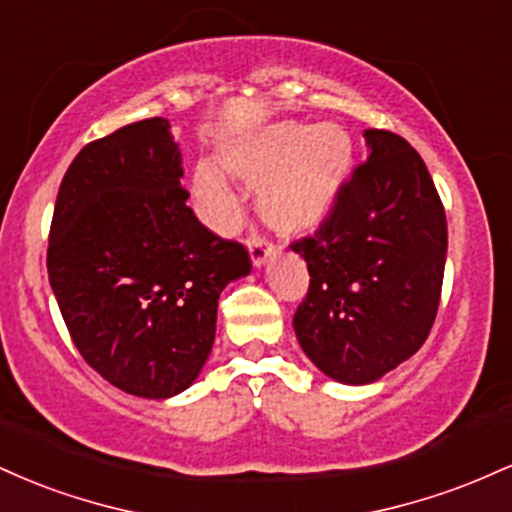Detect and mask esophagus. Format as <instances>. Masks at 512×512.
<instances>
[{"mask_svg": "<svg viewBox=\"0 0 512 512\" xmlns=\"http://www.w3.org/2000/svg\"><path fill=\"white\" fill-rule=\"evenodd\" d=\"M248 248H250V257H252V264H255V267H262V264L276 252V245L272 243V240H267L262 236H252L248 240Z\"/></svg>", "mask_w": 512, "mask_h": 512, "instance_id": "34e87169", "label": "esophagus"}]
</instances>
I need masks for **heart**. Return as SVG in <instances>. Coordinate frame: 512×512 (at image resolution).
Instances as JSON below:
<instances>
[{
  "label": "heart",
  "instance_id": "obj_1",
  "mask_svg": "<svg viewBox=\"0 0 512 512\" xmlns=\"http://www.w3.org/2000/svg\"><path fill=\"white\" fill-rule=\"evenodd\" d=\"M354 144L334 122H276L223 149V168L250 187H262L260 211L274 228L303 233L332 209L349 175ZM192 192L214 226L236 221V195L216 168L199 166Z\"/></svg>",
  "mask_w": 512,
  "mask_h": 512
}]
</instances>
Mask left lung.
Returning a JSON list of instances; mask_svg holds the SVG:
<instances>
[{"instance_id":"8db88e82","label":"left lung","mask_w":512,"mask_h":512,"mask_svg":"<svg viewBox=\"0 0 512 512\" xmlns=\"http://www.w3.org/2000/svg\"><path fill=\"white\" fill-rule=\"evenodd\" d=\"M358 163L313 236L293 240L310 284L293 330L330 378L366 385L421 349L443 289L448 221L424 158L366 129Z\"/></svg>"}]
</instances>
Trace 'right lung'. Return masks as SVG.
Wrapping results in <instances>:
<instances>
[{"label": "right lung", "mask_w": 512, "mask_h": 512, "mask_svg": "<svg viewBox=\"0 0 512 512\" xmlns=\"http://www.w3.org/2000/svg\"><path fill=\"white\" fill-rule=\"evenodd\" d=\"M168 120L86 144L64 173L48 274L84 361L129 395L166 399L195 383L228 281L250 252L202 226L180 185Z\"/></svg>", "instance_id": "right-lung-1"}]
</instances>
